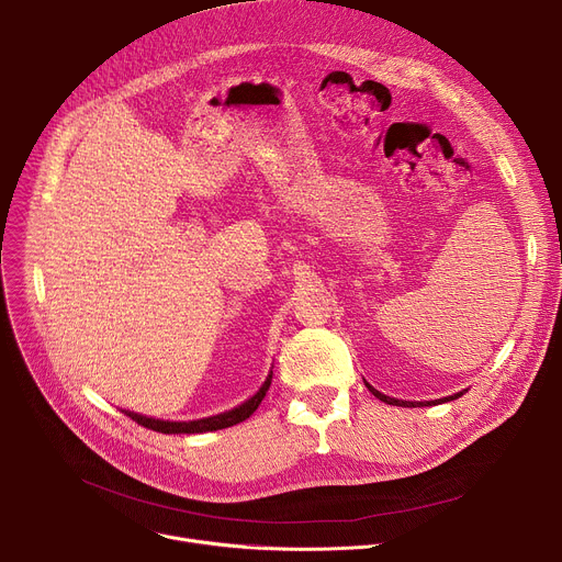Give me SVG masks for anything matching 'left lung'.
<instances>
[{"label":"left lung","mask_w":562,"mask_h":562,"mask_svg":"<svg viewBox=\"0 0 562 562\" xmlns=\"http://www.w3.org/2000/svg\"><path fill=\"white\" fill-rule=\"evenodd\" d=\"M369 387V392H373V396L375 398H380V401H385V403H390V405H401V407H417V405H437V403H447V401H453V398H458V396H462V394H456V396H449V398H437V401H426V403H412V401H398V398H392V396H385V394H380L378 390H373L371 385H367Z\"/></svg>","instance_id":"8db88e82"}]
</instances>
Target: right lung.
<instances>
[{
	"mask_svg": "<svg viewBox=\"0 0 562 562\" xmlns=\"http://www.w3.org/2000/svg\"><path fill=\"white\" fill-rule=\"evenodd\" d=\"M271 378L273 375L266 378L261 390L252 398H248L244 405L234 407L229 412H223V415L210 417V419H198V422H159V419L136 415V412H125V415L132 422H136L138 426H143V428H150V430H157V432H168V435H172V432H187V435H191V432H210V430L229 428V426H236V424L246 422L252 415V412L259 407V403L263 401L266 392H269V387H271Z\"/></svg>",
	"mask_w": 562,
	"mask_h": 562,
	"instance_id": "right-lung-1",
	"label": "right lung"
}]
</instances>
